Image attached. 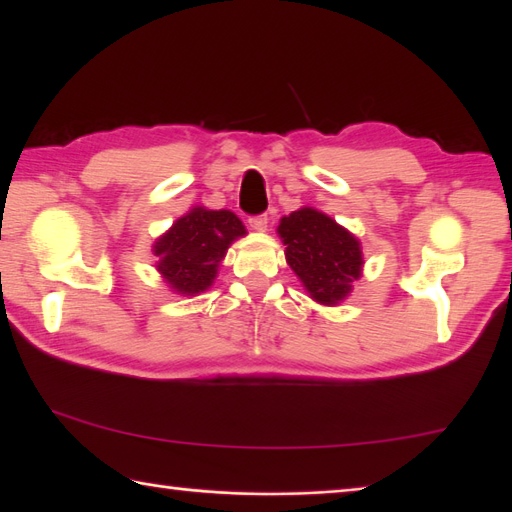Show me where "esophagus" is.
<instances>
[{
	"mask_svg": "<svg viewBox=\"0 0 512 512\" xmlns=\"http://www.w3.org/2000/svg\"><path fill=\"white\" fill-rule=\"evenodd\" d=\"M250 227L254 231H267V224H269V216L267 214H258V216H250Z\"/></svg>",
	"mask_w": 512,
	"mask_h": 512,
	"instance_id": "obj_1",
	"label": "esophagus"
}]
</instances>
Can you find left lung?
Here are the masks:
<instances>
[{"instance_id": "obj_1", "label": "left lung", "mask_w": 512, "mask_h": 512, "mask_svg": "<svg viewBox=\"0 0 512 512\" xmlns=\"http://www.w3.org/2000/svg\"><path fill=\"white\" fill-rule=\"evenodd\" d=\"M277 231L288 245V264L311 298L321 304H336L349 296L363 264L359 241L349 231L311 208L281 218Z\"/></svg>"}]
</instances>
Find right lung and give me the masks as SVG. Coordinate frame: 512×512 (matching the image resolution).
<instances>
[{"instance_id":"1","label":"right lung","mask_w":512,"mask_h":512,"mask_svg":"<svg viewBox=\"0 0 512 512\" xmlns=\"http://www.w3.org/2000/svg\"><path fill=\"white\" fill-rule=\"evenodd\" d=\"M241 235L245 229L233 212L193 208L157 239V269L172 290L191 296L203 292L212 285L231 241Z\"/></svg>"}]
</instances>
